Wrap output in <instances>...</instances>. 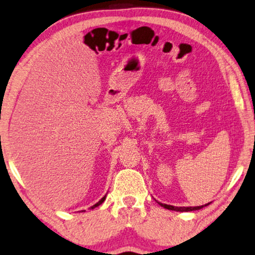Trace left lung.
<instances>
[{
	"label": "left lung",
	"instance_id": "8db88e82",
	"mask_svg": "<svg viewBox=\"0 0 255 255\" xmlns=\"http://www.w3.org/2000/svg\"><path fill=\"white\" fill-rule=\"evenodd\" d=\"M160 206H163L164 209H167V210H172V211H177V212H189V211H196V210H201L203 209L204 206H207L210 204V203H207L205 205H202V206H172V205H167V204H163V203H159L157 202Z\"/></svg>",
	"mask_w": 255,
	"mask_h": 255
}]
</instances>
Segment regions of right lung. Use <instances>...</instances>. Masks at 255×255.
Segmentation results:
<instances>
[{
  "instance_id": "obj_1",
  "label": "right lung",
  "mask_w": 255,
  "mask_h": 255,
  "mask_svg": "<svg viewBox=\"0 0 255 255\" xmlns=\"http://www.w3.org/2000/svg\"><path fill=\"white\" fill-rule=\"evenodd\" d=\"M105 199H106V195L104 196V197H103V198H101V199H100V201H99V202H98V203H97V204H95V205H93V206H91V207H90V209H91V210H92V209H95V207H97V206H99L100 204H103V203H104V201H105Z\"/></svg>"
}]
</instances>
